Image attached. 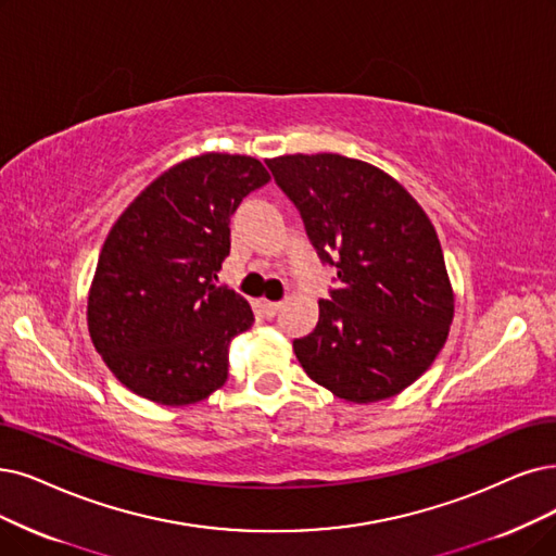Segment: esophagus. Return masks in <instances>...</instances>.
I'll return each instance as SVG.
<instances>
[{"instance_id": "1", "label": "esophagus", "mask_w": 556, "mask_h": 556, "mask_svg": "<svg viewBox=\"0 0 556 556\" xmlns=\"http://www.w3.org/2000/svg\"><path fill=\"white\" fill-rule=\"evenodd\" d=\"M280 307H282L280 301H262V309H264L266 317H274Z\"/></svg>"}]
</instances>
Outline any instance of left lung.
Instances as JSON below:
<instances>
[{
    "mask_svg": "<svg viewBox=\"0 0 556 556\" xmlns=\"http://www.w3.org/2000/svg\"><path fill=\"white\" fill-rule=\"evenodd\" d=\"M319 260L338 269L317 328L294 340L315 383L353 404L417 381L447 340L454 294L438 235L381 168L342 154L266 160Z\"/></svg>",
    "mask_w": 556,
    "mask_h": 556,
    "instance_id": "left-lung-1",
    "label": "left lung"
}]
</instances>
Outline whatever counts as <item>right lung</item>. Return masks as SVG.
I'll return each instance as SVG.
<instances>
[{"instance_id": "add662e5", "label": "right lung", "mask_w": 556, "mask_h": 556, "mask_svg": "<svg viewBox=\"0 0 556 556\" xmlns=\"http://www.w3.org/2000/svg\"><path fill=\"white\" fill-rule=\"evenodd\" d=\"M269 182L247 154L168 168L111 228L88 294V332L116 379L164 406L207 399L228 379V344L253 326L249 301L214 285L230 216Z\"/></svg>"}]
</instances>
